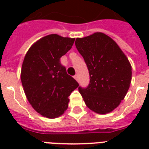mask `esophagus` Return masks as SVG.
Returning a JSON list of instances; mask_svg holds the SVG:
<instances>
[{
  "label": "esophagus",
  "mask_w": 149,
  "mask_h": 149,
  "mask_svg": "<svg viewBox=\"0 0 149 149\" xmlns=\"http://www.w3.org/2000/svg\"><path fill=\"white\" fill-rule=\"evenodd\" d=\"M74 79H76L77 81H78V80H79V77H78V75H76V76H75Z\"/></svg>",
  "instance_id": "esophagus-1"
}]
</instances>
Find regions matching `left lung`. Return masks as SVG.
Instances as JSON below:
<instances>
[{"mask_svg":"<svg viewBox=\"0 0 149 149\" xmlns=\"http://www.w3.org/2000/svg\"><path fill=\"white\" fill-rule=\"evenodd\" d=\"M76 47L84 57L90 73V84L79 87L89 109L106 114L120 105L132 82V65L128 58L111 37L95 32L77 38Z\"/></svg>","mask_w":149,"mask_h":149,"instance_id":"8db88e82","label":"left lung"}]
</instances>
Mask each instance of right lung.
Segmentation results:
<instances>
[{
  "instance_id": "1",
  "label": "right lung",
  "mask_w": 149,
  "mask_h": 149,
  "mask_svg": "<svg viewBox=\"0 0 149 149\" xmlns=\"http://www.w3.org/2000/svg\"><path fill=\"white\" fill-rule=\"evenodd\" d=\"M74 41L49 35L36 41L24 56L21 70L23 89L31 107L43 117L63 115L69 106V96L79 86L59 61Z\"/></svg>"
}]
</instances>
